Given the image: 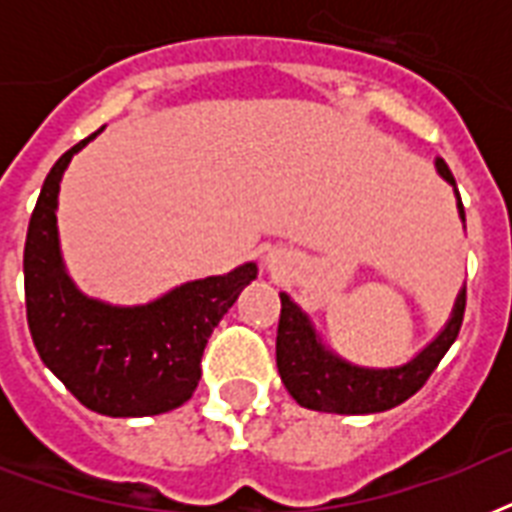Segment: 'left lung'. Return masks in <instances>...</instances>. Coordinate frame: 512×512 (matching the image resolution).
<instances>
[{
	"label": "left lung",
	"mask_w": 512,
	"mask_h": 512,
	"mask_svg": "<svg viewBox=\"0 0 512 512\" xmlns=\"http://www.w3.org/2000/svg\"><path fill=\"white\" fill-rule=\"evenodd\" d=\"M436 170L454 188L457 209L465 223V207L444 159H436ZM279 297L281 316L279 335H276V366H279L281 382L297 404L313 412L329 414H374L404 404L406 398H412L428 382L438 361L452 348V342L460 335L462 316H465V287H462L454 300L452 316L438 332L436 340L428 342L406 364L390 366V369H369V366L350 364L332 353L321 342L308 313L287 292H279Z\"/></svg>",
	"instance_id": "8db88e82"
}]
</instances>
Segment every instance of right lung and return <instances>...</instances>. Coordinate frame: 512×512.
<instances>
[{
    "label": "right lung",
    "mask_w": 512,
    "mask_h": 512,
    "mask_svg": "<svg viewBox=\"0 0 512 512\" xmlns=\"http://www.w3.org/2000/svg\"><path fill=\"white\" fill-rule=\"evenodd\" d=\"M98 132L60 156L31 212L23 249L28 329L44 366L87 409L106 417H151L193 396L209 335L255 281L257 265L185 281L146 305H111L84 295L63 265L55 212L68 162Z\"/></svg>",
    "instance_id": "right-lung-1"
}]
</instances>
